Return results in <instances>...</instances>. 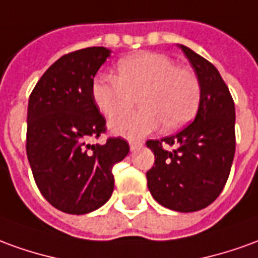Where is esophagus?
I'll return each instance as SVG.
<instances>
[{
  "mask_svg": "<svg viewBox=\"0 0 258 258\" xmlns=\"http://www.w3.org/2000/svg\"><path fill=\"white\" fill-rule=\"evenodd\" d=\"M142 147V142L141 141H130V148H131V151H137L138 148Z\"/></svg>",
  "mask_w": 258,
  "mask_h": 258,
  "instance_id": "esophagus-1",
  "label": "esophagus"
}]
</instances>
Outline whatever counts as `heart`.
Masks as SVG:
<instances>
[{
	"mask_svg": "<svg viewBox=\"0 0 258 258\" xmlns=\"http://www.w3.org/2000/svg\"><path fill=\"white\" fill-rule=\"evenodd\" d=\"M91 95L111 130L127 138H140L162 124L165 131L183 127L196 116L201 102V84L191 68L176 66L165 54L141 51L116 64V78L100 74ZM139 99L142 110L123 116ZM122 115L123 117H120Z\"/></svg>",
	"mask_w": 258,
	"mask_h": 258,
	"instance_id": "obj_1",
	"label": "heart"
}]
</instances>
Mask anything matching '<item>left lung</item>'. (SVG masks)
Masks as SVG:
<instances>
[{"instance_id":"obj_1","label":"left lung","mask_w":258,"mask_h":258,"mask_svg":"<svg viewBox=\"0 0 258 258\" xmlns=\"http://www.w3.org/2000/svg\"><path fill=\"white\" fill-rule=\"evenodd\" d=\"M201 84L197 116L177 134L148 140L155 163L148 188L160 205L194 212L222 192L235 156V102L218 70L191 48L180 46Z\"/></svg>"}]
</instances>
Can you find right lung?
<instances>
[{
  "label": "right lung",
  "mask_w": 258,
  "mask_h": 258,
  "mask_svg": "<svg viewBox=\"0 0 258 258\" xmlns=\"http://www.w3.org/2000/svg\"><path fill=\"white\" fill-rule=\"evenodd\" d=\"M109 53L88 47L62 55L29 96L26 155L32 173L41 196L67 214L102 207L114 188L113 167L130 152L120 137L89 144L107 131L91 86Z\"/></svg>",
  "instance_id": "1"
}]
</instances>
